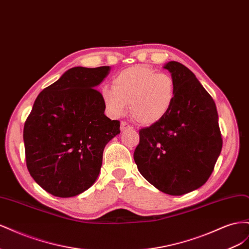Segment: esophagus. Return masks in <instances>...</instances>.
Segmentation results:
<instances>
[{
	"label": "esophagus",
	"instance_id": "esophagus-1",
	"mask_svg": "<svg viewBox=\"0 0 249 249\" xmlns=\"http://www.w3.org/2000/svg\"><path fill=\"white\" fill-rule=\"evenodd\" d=\"M129 129H132V125L130 124H127L126 122L120 123V130L125 131V130H129Z\"/></svg>",
	"mask_w": 249,
	"mask_h": 249
}]
</instances>
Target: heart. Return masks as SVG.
<instances>
[{"instance_id": "b5f03b06", "label": "heart", "mask_w": 249, "mask_h": 249, "mask_svg": "<svg viewBox=\"0 0 249 249\" xmlns=\"http://www.w3.org/2000/svg\"><path fill=\"white\" fill-rule=\"evenodd\" d=\"M176 96L175 79L145 65L123 70L113 78L112 88L102 89L103 103L111 116L124 115L130 104L131 116L143 125L155 124L166 116Z\"/></svg>"}]
</instances>
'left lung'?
Returning <instances> with one entry per match:
<instances>
[{
    "label": "left lung",
    "mask_w": 249,
    "mask_h": 249,
    "mask_svg": "<svg viewBox=\"0 0 249 249\" xmlns=\"http://www.w3.org/2000/svg\"><path fill=\"white\" fill-rule=\"evenodd\" d=\"M164 69L176 81L175 104L159 123L139 131L134 160L157 189L183 195L207 182L220 155L222 137L215 102L195 74L177 61Z\"/></svg>",
    "instance_id": "8db88e82"
}]
</instances>
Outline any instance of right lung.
<instances>
[{
	"label": "right lung",
	"instance_id": "1",
	"mask_svg": "<svg viewBox=\"0 0 249 249\" xmlns=\"http://www.w3.org/2000/svg\"><path fill=\"white\" fill-rule=\"evenodd\" d=\"M109 66L72 67L36 97L24 126L26 164L42 189L71 197L99 176L107 143L120 133L119 120L104 114L95 86Z\"/></svg>",
	"mask_w": 249,
	"mask_h": 249
}]
</instances>
